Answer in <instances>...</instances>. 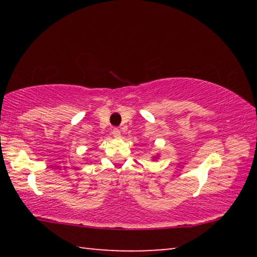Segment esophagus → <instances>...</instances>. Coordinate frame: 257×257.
Masks as SVG:
<instances>
[{"label":"esophagus","mask_w":257,"mask_h":257,"mask_svg":"<svg viewBox=\"0 0 257 257\" xmlns=\"http://www.w3.org/2000/svg\"><path fill=\"white\" fill-rule=\"evenodd\" d=\"M112 135H113V137L116 138V139L121 137V133H120V130L118 128H114L112 130Z\"/></svg>","instance_id":"34e87169"}]
</instances>
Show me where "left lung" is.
I'll list each match as a JSON object with an SVG mask.
<instances>
[{"label":"left lung","instance_id":"8db88e82","mask_svg":"<svg viewBox=\"0 0 257 257\" xmlns=\"http://www.w3.org/2000/svg\"><path fill=\"white\" fill-rule=\"evenodd\" d=\"M159 159V155H156V156H153V160H158Z\"/></svg>","mask_w":257,"mask_h":257}]
</instances>
